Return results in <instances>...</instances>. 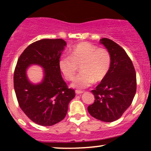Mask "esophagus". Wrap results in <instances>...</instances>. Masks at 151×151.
I'll use <instances>...</instances> for the list:
<instances>
[{
  "mask_svg": "<svg viewBox=\"0 0 151 151\" xmlns=\"http://www.w3.org/2000/svg\"><path fill=\"white\" fill-rule=\"evenodd\" d=\"M75 92H76V93H77V94H81V93H83V91H79V90H76Z\"/></svg>",
  "mask_w": 151,
  "mask_h": 151,
  "instance_id": "esophagus-1",
  "label": "esophagus"
}]
</instances>
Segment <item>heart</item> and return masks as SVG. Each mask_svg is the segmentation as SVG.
Wrapping results in <instances>:
<instances>
[{"mask_svg":"<svg viewBox=\"0 0 151 151\" xmlns=\"http://www.w3.org/2000/svg\"><path fill=\"white\" fill-rule=\"evenodd\" d=\"M70 55H62L59 60L60 70L67 80H72L78 70L81 72L74 78L72 86L84 89L104 79L111 67L110 53L105 48H97L91 43L83 42L72 47Z\"/></svg>","mask_w":151,"mask_h":151,"instance_id":"1","label":"heart"}]
</instances>
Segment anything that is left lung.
Listing matches in <instances>:
<instances>
[{"instance_id": "obj_1", "label": "left lung", "mask_w": 151, "mask_h": 151, "mask_svg": "<svg viewBox=\"0 0 151 151\" xmlns=\"http://www.w3.org/2000/svg\"><path fill=\"white\" fill-rule=\"evenodd\" d=\"M100 43L110 53L111 62L104 79L91 91L95 100L87 109L95 119L112 122L119 119L132 103L136 91V71L121 46L108 38H102Z\"/></svg>"}]
</instances>
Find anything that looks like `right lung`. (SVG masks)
<instances>
[{"label":"right lung","mask_w":151,"mask_h":151,"mask_svg":"<svg viewBox=\"0 0 151 151\" xmlns=\"http://www.w3.org/2000/svg\"><path fill=\"white\" fill-rule=\"evenodd\" d=\"M67 43L62 39H42L30 45L19 58L14 72V89L19 106L38 125L50 126L65 119L75 96L62 79L59 60ZM32 65L43 69V80L34 84L27 70Z\"/></svg>","instance_id":"right-lung-1"}]
</instances>
